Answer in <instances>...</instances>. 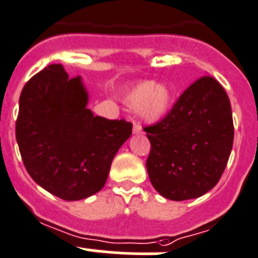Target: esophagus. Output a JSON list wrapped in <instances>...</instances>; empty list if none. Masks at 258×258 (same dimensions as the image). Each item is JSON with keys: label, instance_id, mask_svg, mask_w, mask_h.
I'll use <instances>...</instances> for the list:
<instances>
[{"label": "esophagus", "instance_id": "34e87169", "mask_svg": "<svg viewBox=\"0 0 258 258\" xmlns=\"http://www.w3.org/2000/svg\"><path fill=\"white\" fill-rule=\"evenodd\" d=\"M133 134H142V126L139 124L134 123V126H133Z\"/></svg>", "mask_w": 258, "mask_h": 258}]
</instances>
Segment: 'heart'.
<instances>
[{
	"label": "heart",
	"mask_w": 258,
	"mask_h": 258,
	"mask_svg": "<svg viewBox=\"0 0 258 258\" xmlns=\"http://www.w3.org/2000/svg\"><path fill=\"white\" fill-rule=\"evenodd\" d=\"M125 101L148 123H154L167 115L172 106L173 90L165 83L142 81L126 93Z\"/></svg>",
	"instance_id": "heart-1"
}]
</instances>
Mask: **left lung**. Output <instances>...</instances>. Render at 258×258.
Instances as JSON below:
<instances>
[{
    "mask_svg": "<svg viewBox=\"0 0 258 258\" xmlns=\"http://www.w3.org/2000/svg\"><path fill=\"white\" fill-rule=\"evenodd\" d=\"M144 130L150 142L147 170L155 190L172 201L201 197L218 183L233 145L228 95L216 79L202 76L162 120Z\"/></svg>",
    "mask_w": 258,
    "mask_h": 258,
    "instance_id": "1",
    "label": "left lung"
}]
</instances>
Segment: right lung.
I'll return each mask as SVG.
<instances>
[{"mask_svg": "<svg viewBox=\"0 0 258 258\" xmlns=\"http://www.w3.org/2000/svg\"><path fill=\"white\" fill-rule=\"evenodd\" d=\"M80 76L60 63L32 76L20 95L16 140L32 179L51 195L79 201L98 193L111 162L132 135L124 119L94 116Z\"/></svg>", "mask_w": 258, "mask_h": 258, "instance_id": "1", "label": "right lung"}]
</instances>
